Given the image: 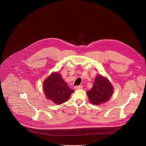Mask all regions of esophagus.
I'll return each mask as SVG.
<instances>
[{"label":"esophagus","mask_w":146,"mask_h":146,"mask_svg":"<svg viewBox=\"0 0 146 146\" xmlns=\"http://www.w3.org/2000/svg\"><path fill=\"white\" fill-rule=\"evenodd\" d=\"M82 86H81V85L75 87L76 90H80V89H82Z\"/></svg>","instance_id":"obj_1"}]
</instances>
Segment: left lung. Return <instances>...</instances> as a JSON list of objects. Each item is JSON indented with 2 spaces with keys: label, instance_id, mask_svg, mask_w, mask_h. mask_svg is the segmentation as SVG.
Segmentation results:
<instances>
[{
  "label": "left lung",
  "instance_id": "left-lung-1",
  "mask_svg": "<svg viewBox=\"0 0 146 146\" xmlns=\"http://www.w3.org/2000/svg\"><path fill=\"white\" fill-rule=\"evenodd\" d=\"M113 93V87L109 80L101 75L96 76L92 88L87 92L90 101L98 105L108 101Z\"/></svg>",
  "mask_w": 146,
  "mask_h": 146
}]
</instances>
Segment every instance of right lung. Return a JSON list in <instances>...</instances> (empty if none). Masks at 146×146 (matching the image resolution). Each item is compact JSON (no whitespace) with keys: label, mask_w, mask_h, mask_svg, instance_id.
<instances>
[{"label":"right lung","mask_w":146,"mask_h":146,"mask_svg":"<svg viewBox=\"0 0 146 146\" xmlns=\"http://www.w3.org/2000/svg\"><path fill=\"white\" fill-rule=\"evenodd\" d=\"M43 91L47 99L58 105L68 101L74 92L57 72L52 73L44 81Z\"/></svg>","instance_id":"right-lung-1"}]
</instances>
